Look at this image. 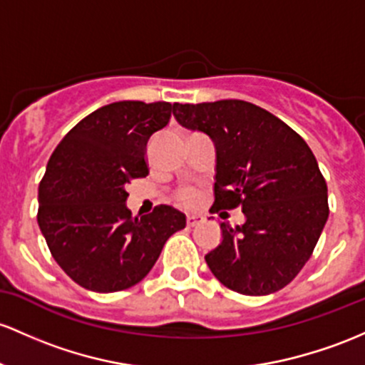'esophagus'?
<instances>
[{"instance_id": "esophagus-1", "label": "esophagus", "mask_w": 365, "mask_h": 365, "mask_svg": "<svg viewBox=\"0 0 365 365\" xmlns=\"http://www.w3.org/2000/svg\"><path fill=\"white\" fill-rule=\"evenodd\" d=\"M202 222V216L197 215H189L187 216V227H195Z\"/></svg>"}]
</instances>
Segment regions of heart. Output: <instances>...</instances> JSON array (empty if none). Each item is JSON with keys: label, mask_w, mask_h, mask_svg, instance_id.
Instances as JSON below:
<instances>
[{"label": "heart", "mask_w": 365, "mask_h": 365, "mask_svg": "<svg viewBox=\"0 0 365 365\" xmlns=\"http://www.w3.org/2000/svg\"><path fill=\"white\" fill-rule=\"evenodd\" d=\"M176 201H178V204H182V206H187V207L195 206L199 201V192L194 189L178 190L176 192Z\"/></svg>", "instance_id": "b5f03b06"}]
</instances>
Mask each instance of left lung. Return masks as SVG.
Returning a JSON list of instances; mask_svg holds the SVG:
<instances>
[{
    "mask_svg": "<svg viewBox=\"0 0 365 365\" xmlns=\"http://www.w3.org/2000/svg\"><path fill=\"white\" fill-rule=\"evenodd\" d=\"M173 114L215 142L210 213L241 206L246 216L242 227L220 225L222 242L204 256L210 270L235 293L282 289L305 267L329 216L314 152L293 128L244 100L175 103Z\"/></svg>",
    "mask_w": 365,
    "mask_h": 365,
    "instance_id": "1",
    "label": "left lung"
}]
</instances>
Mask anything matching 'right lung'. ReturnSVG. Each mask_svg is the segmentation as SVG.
Returning a JSON list of instances; mask_svg holds the SVG:
<instances>
[{"mask_svg":"<svg viewBox=\"0 0 365 365\" xmlns=\"http://www.w3.org/2000/svg\"><path fill=\"white\" fill-rule=\"evenodd\" d=\"M175 106L124 100L103 106L66 135L38 189V225L69 277L95 293L128 289L158 262L185 216L155 206L145 216L126 207L128 183L149 175L147 143L170 123Z\"/></svg>","mask_w":365,"mask_h":365,"instance_id":"obj_1","label":"right lung"}]
</instances>
